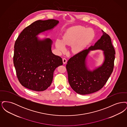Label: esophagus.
I'll return each instance as SVG.
<instances>
[{"label": "esophagus", "instance_id": "34e87169", "mask_svg": "<svg viewBox=\"0 0 127 127\" xmlns=\"http://www.w3.org/2000/svg\"><path fill=\"white\" fill-rule=\"evenodd\" d=\"M62 61H63V63L64 64H66V62H67V61H66V60L65 58H63L62 59Z\"/></svg>", "mask_w": 127, "mask_h": 127}]
</instances>
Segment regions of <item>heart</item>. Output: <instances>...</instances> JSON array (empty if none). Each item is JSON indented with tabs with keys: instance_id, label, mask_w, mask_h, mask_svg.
Here are the masks:
<instances>
[{
	"instance_id": "heart-1",
	"label": "heart",
	"mask_w": 127,
	"mask_h": 127,
	"mask_svg": "<svg viewBox=\"0 0 127 127\" xmlns=\"http://www.w3.org/2000/svg\"><path fill=\"white\" fill-rule=\"evenodd\" d=\"M91 29H86L84 27L78 26L70 28L62 37V40L57 39L55 42L56 48L60 51L66 49L65 45H71L73 53L78 54L82 51L92 40V32Z\"/></svg>"
}]
</instances>
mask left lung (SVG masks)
I'll use <instances>...</instances> for the list:
<instances>
[{"label":"left lung","instance_id":"left-lung-1","mask_svg":"<svg viewBox=\"0 0 127 127\" xmlns=\"http://www.w3.org/2000/svg\"><path fill=\"white\" fill-rule=\"evenodd\" d=\"M103 35L94 45L74 55L67 61L66 68L71 88L80 95L90 94L100 90L106 84L113 70L115 49L111 38L101 30ZM103 50L104 60L99 66L92 70L87 65L91 51Z\"/></svg>","mask_w":127,"mask_h":127}]
</instances>
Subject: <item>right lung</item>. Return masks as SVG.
<instances>
[{
    "label": "right lung",
    "instance_id": "obj_1",
    "mask_svg": "<svg viewBox=\"0 0 127 127\" xmlns=\"http://www.w3.org/2000/svg\"><path fill=\"white\" fill-rule=\"evenodd\" d=\"M59 23L55 19L37 20L23 30L15 42L14 65L20 84L29 90H47L52 82L55 70L63 65L61 57L52 52V40L37 37Z\"/></svg>",
    "mask_w": 127,
    "mask_h": 127
}]
</instances>
